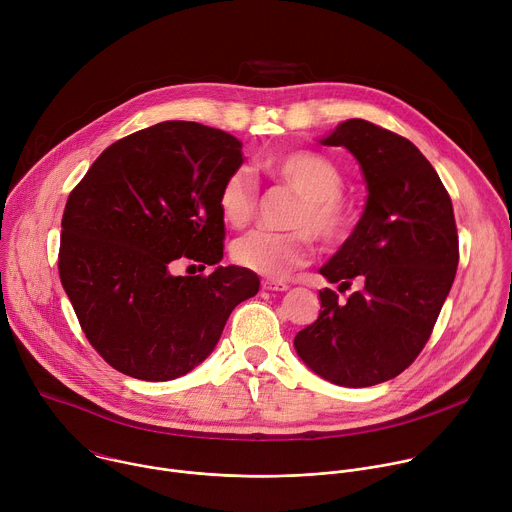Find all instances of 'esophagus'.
Listing matches in <instances>:
<instances>
[{
	"mask_svg": "<svg viewBox=\"0 0 512 512\" xmlns=\"http://www.w3.org/2000/svg\"><path fill=\"white\" fill-rule=\"evenodd\" d=\"M261 285H263V289H267V291H287V289H289V283L279 281V279H265Z\"/></svg>",
	"mask_w": 512,
	"mask_h": 512,
	"instance_id": "1",
	"label": "esophagus"
}]
</instances>
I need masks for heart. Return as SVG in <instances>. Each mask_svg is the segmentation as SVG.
<instances>
[{
	"label": "heart",
	"instance_id": "b5f03b06",
	"mask_svg": "<svg viewBox=\"0 0 512 512\" xmlns=\"http://www.w3.org/2000/svg\"><path fill=\"white\" fill-rule=\"evenodd\" d=\"M265 172L279 184L302 196L289 218L294 233L253 231L231 247L233 261L269 279H283L308 263L314 237L326 245L346 241L354 229V208L342 196L344 176L326 156L296 150L263 162ZM218 210L233 229H243L257 208V184L245 170L231 172L218 188Z\"/></svg>",
	"mask_w": 512,
	"mask_h": 512
}]
</instances>
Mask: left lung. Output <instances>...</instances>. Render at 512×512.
I'll return each instance as SVG.
<instances>
[{
  "label": "left lung",
  "instance_id": "8db88e82",
  "mask_svg": "<svg viewBox=\"0 0 512 512\" xmlns=\"http://www.w3.org/2000/svg\"><path fill=\"white\" fill-rule=\"evenodd\" d=\"M318 141L356 158L369 196L350 237L320 267L330 283L358 289L346 302L320 291V316L294 346L318 377L371 387L409 367L440 316L460 257L454 208L433 166L393 131L348 119Z\"/></svg>",
  "mask_w": 512,
  "mask_h": 512
}]
</instances>
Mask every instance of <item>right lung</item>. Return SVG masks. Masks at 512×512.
Returning a JSON list of instances; mask_svg holds the SVG:
<instances>
[{
	"instance_id": "obj_1",
	"label": "right lung",
	"mask_w": 512,
	"mask_h": 512,
	"mask_svg": "<svg viewBox=\"0 0 512 512\" xmlns=\"http://www.w3.org/2000/svg\"><path fill=\"white\" fill-rule=\"evenodd\" d=\"M243 143L194 121L131 133L95 160L62 214L58 273L95 350L123 375L172 381L214 350L259 277L221 265L218 188L241 168ZM180 256L212 264L174 276Z\"/></svg>"
}]
</instances>
